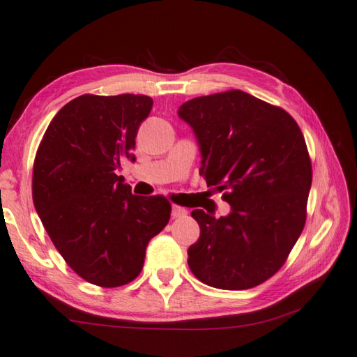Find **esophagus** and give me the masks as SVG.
I'll use <instances>...</instances> for the list:
<instances>
[{"label":"esophagus","mask_w":357,"mask_h":357,"mask_svg":"<svg viewBox=\"0 0 357 357\" xmlns=\"http://www.w3.org/2000/svg\"><path fill=\"white\" fill-rule=\"evenodd\" d=\"M187 215V211L184 207H179V206H173L172 207V217L173 218H181V217H185Z\"/></svg>","instance_id":"esophagus-1"}]
</instances>
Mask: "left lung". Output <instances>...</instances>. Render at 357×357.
<instances>
[{
    "label": "left lung",
    "mask_w": 357,
    "mask_h": 357,
    "mask_svg": "<svg viewBox=\"0 0 357 357\" xmlns=\"http://www.w3.org/2000/svg\"><path fill=\"white\" fill-rule=\"evenodd\" d=\"M178 115L195 132L207 187L231 204L226 217L195 209L199 238L189 267L223 290L256 287L280 270L306 223L312 165L296 121L242 90L198 96Z\"/></svg>",
    "instance_id": "left-lung-1"
}]
</instances>
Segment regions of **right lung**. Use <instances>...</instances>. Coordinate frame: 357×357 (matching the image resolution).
<instances>
[{
  "instance_id": "1",
  "label": "right lung",
  "mask_w": 357,
  "mask_h": 357,
  "mask_svg": "<svg viewBox=\"0 0 357 357\" xmlns=\"http://www.w3.org/2000/svg\"><path fill=\"white\" fill-rule=\"evenodd\" d=\"M146 95H81L51 120L32 172V199L56 250L75 273L100 287L139 276L146 245L165 228L172 204L132 195L116 174L151 112Z\"/></svg>"
}]
</instances>
